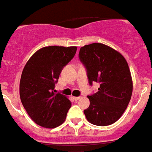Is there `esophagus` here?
Instances as JSON below:
<instances>
[{
    "label": "esophagus",
    "mask_w": 152,
    "mask_h": 152,
    "mask_svg": "<svg viewBox=\"0 0 152 152\" xmlns=\"http://www.w3.org/2000/svg\"><path fill=\"white\" fill-rule=\"evenodd\" d=\"M73 98H74V99H75V100H78V99H80L81 97H80V96H77V97L75 96V97H73Z\"/></svg>",
    "instance_id": "34e87169"
}]
</instances>
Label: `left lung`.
Returning <instances> with one entry per match:
<instances>
[{"mask_svg": "<svg viewBox=\"0 0 152 152\" xmlns=\"http://www.w3.org/2000/svg\"><path fill=\"white\" fill-rule=\"evenodd\" d=\"M79 58L87 69L89 83H99L98 91L88 96L87 121L99 126H109L120 118L131 99L133 81L128 63L119 52L99 43L85 45Z\"/></svg>", "mask_w": 152, "mask_h": 152, "instance_id": "8db88e82", "label": "left lung"}]
</instances>
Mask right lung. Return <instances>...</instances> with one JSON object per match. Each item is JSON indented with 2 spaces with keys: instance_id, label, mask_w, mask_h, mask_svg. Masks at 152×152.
<instances>
[{
  "instance_id": "right-lung-1",
  "label": "right lung",
  "mask_w": 152,
  "mask_h": 152,
  "mask_svg": "<svg viewBox=\"0 0 152 152\" xmlns=\"http://www.w3.org/2000/svg\"><path fill=\"white\" fill-rule=\"evenodd\" d=\"M77 47L48 46L36 51L24 66L19 84L23 107L37 125L53 129L61 126L71 107L64 95L55 93V84Z\"/></svg>"
}]
</instances>
